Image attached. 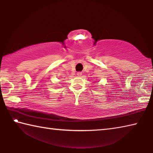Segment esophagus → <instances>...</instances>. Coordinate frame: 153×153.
I'll return each mask as SVG.
<instances>
[{"mask_svg": "<svg viewBox=\"0 0 153 153\" xmlns=\"http://www.w3.org/2000/svg\"><path fill=\"white\" fill-rule=\"evenodd\" d=\"M82 75V72H81V71H78L77 73V76H81Z\"/></svg>", "mask_w": 153, "mask_h": 153, "instance_id": "34e87169", "label": "esophagus"}]
</instances>
